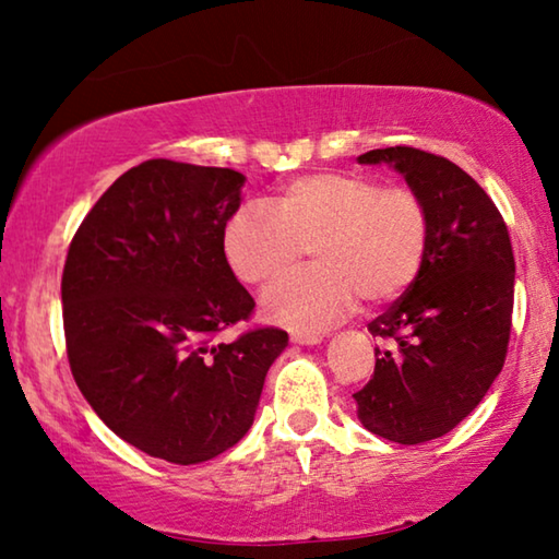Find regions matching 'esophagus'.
Returning a JSON list of instances; mask_svg holds the SVG:
<instances>
[{"mask_svg":"<svg viewBox=\"0 0 559 559\" xmlns=\"http://www.w3.org/2000/svg\"><path fill=\"white\" fill-rule=\"evenodd\" d=\"M290 343H296V345H318V343H323V335H320V333H293L290 335Z\"/></svg>","mask_w":559,"mask_h":559,"instance_id":"obj_1","label":"esophagus"}]
</instances>
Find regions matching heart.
I'll use <instances>...</instances> for the list:
<instances>
[{"mask_svg":"<svg viewBox=\"0 0 559 559\" xmlns=\"http://www.w3.org/2000/svg\"><path fill=\"white\" fill-rule=\"evenodd\" d=\"M431 234V206L414 187L316 173L283 187L271 210L243 204L224 229V257L236 278L271 288L313 249L316 269L271 290L263 316L316 333L345 318L359 298L367 306L400 298L427 263Z\"/></svg>","mask_w":559,"mask_h":559,"instance_id":"heart-1","label":"heart"}]
</instances>
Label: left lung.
Returning <instances> with one entry per match:
<instances>
[{"instance_id":"8db88e82","label":"left lung","mask_w":559,"mask_h":559,"mask_svg":"<svg viewBox=\"0 0 559 559\" xmlns=\"http://www.w3.org/2000/svg\"><path fill=\"white\" fill-rule=\"evenodd\" d=\"M357 163L400 169L433 216L419 278L367 325L390 347H374V374L353 394L365 429L412 447L466 419L503 370L513 246L486 189L451 159L396 145L370 150Z\"/></svg>"}]
</instances>
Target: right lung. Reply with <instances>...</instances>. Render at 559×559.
<instances>
[{
  "instance_id": "1",
  "label": "right lung",
  "mask_w": 559,
  "mask_h": 559,
  "mask_svg": "<svg viewBox=\"0 0 559 559\" xmlns=\"http://www.w3.org/2000/svg\"><path fill=\"white\" fill-rule=\"evenodd\" d=\"M243 175L147 159L73 234L61 278L73 380L122 441L179 466L219 456L253 424L288 333L251 328L257 302L224 257Z\"/></svg>"
}]
</instances>
